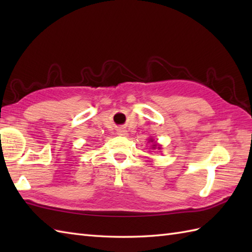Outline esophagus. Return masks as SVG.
I'll list each match as a JSON object with an SVG mask.
<instances>
[{
	"label": "esophagus",
	"instance_id": "34e87169",
	"mask_svg": "<svg viewBox=\"0 0 252 252\" xmlns=\"http://www.w3.org/2000/svg\"><path fill=\"white\" fill-rule=\"evenodd\" d=\"M118 135H121V136H125V135H126V130H122V129H120V130H118Z\"/></svg>",
	"mask_w": 252,
	"mask_h": 252
}]
</instances>
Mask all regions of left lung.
I'll list each match as a JSON object with an SVG mask.
<instances>
[{"label":"left lung","mask_w":252,"mask_h":252,"mask_svg":"<svg viewBox=\"0 0 252 252\" xmlns=\"http://www.w3.org/2000/svg\"><path fill=\"white\" fill-rule=\"evenodd\" d=\"M149 141H152V142H153L154 140H152V138H151V140H149ZM157 147H158V149H160V146L158 145V144H157V143H155V144H154V147H153V148H157Z\"/></svg>","instance_id":"left-lung-1"}]
</instances>
